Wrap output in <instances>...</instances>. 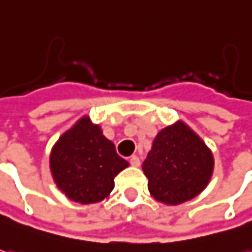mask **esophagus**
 <instances>
[{
	"label": "esophagus",
	"instance_id": "esophagus-1",
	"mask_svg": "<svg viewBox=\"0 0 252 252\" xmlns=\"http://www.w3.org/2000/svg\"><path fill=\"white\" fill-rule=\"evenodd\" d=\"M129 163H131L134 167H138V166L141 164V160H139V158H138V156H135L134 155V156H131V158H129Z\"/></svg>",
	"mask_w": 252,
	"mask_h": 252
}]
</instances>
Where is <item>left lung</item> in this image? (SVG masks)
Returning a JSON list of instances; mask_svg holds the SVG:
<instances>
[{"label":"left lung","instance_id":"8db88e82","mask_svg":"<svg viewBox=\"0 0 252 252\" xmlns=\"http://www.w3.org/2000/svg\"><path fill=\"white\" fill-rule=\"evenodd\" d=\"M142 170L156 201L178 205L195 198L208 186L213 173V156L189 126L177 121L156 135Z\"/></svg>","mask_w":252,"mask_h":252}]
</instances>
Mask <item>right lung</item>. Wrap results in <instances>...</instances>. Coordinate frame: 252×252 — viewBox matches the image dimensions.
<instances>
[{"label":"right lung","mask_w":252,"mask_h":252,"mask_svg":"<svg viewBox=\"0 0 252 252\" xmlns=\"http://www.w3.org/2000/svg\"><path fill=\"white\" fill-rule=\"evenodd\" d=\"M128 167L101 128L82 117L60 136L50 155L57 187L75 202H100L114 188V177Z\"/></svg>","instance_id":"1"}]
</instances>
